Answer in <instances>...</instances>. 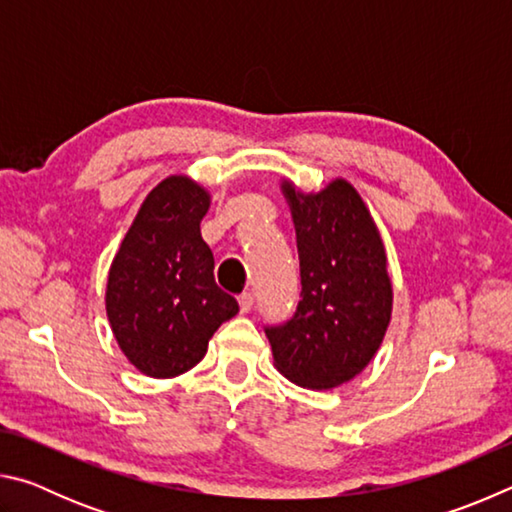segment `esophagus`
Masks as SVG:
<instances>
[{
  "mask_svg": "<svg viewBox=\"0 0 512 512\" xmlns=\"http://www.w3.org/2000/svg\"><path fill=\"white\" fill-rule=\"evenodd\" d=\"M253 305H255L253 293H241V296H239V309H241V314H248V311L253 309Z\"/></svg>",
  "mask_w": 512,
  "mask_h": 512,
  "instance_id": "34e87169",
  "label": "esophagus"
}]
</instances>
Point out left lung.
I'll return each mask as SVG.
<instances>
[{
  "label": "left lung",
  "instance_id": "8db88e82",
  "mask_svg": "<svg viewBox=\"0 0 512 512\" xmlns=\"http://www.w3.org/2000/svg\"><path fill=\"white\" fill-rule=\"evenodd\" d=\"M296 225L302 300L287 325L266 327L275 368L293 384L329 391L359 375L393 311L386 248L357 189L334 178L320 192L282 180Z\"/></svg>",
  "mask_w": 512,
  "mask_h": 512
}]
</instances>
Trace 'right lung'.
Returning <instances> with one entry per match:
<instances>
[{"label":"right lung","instance_id":"add662e5","mask_svg":"<svg viewBox=\"0 0 512 512\" xmlns=\"http://www.w3.org/2000/svg\"><path fill=\"white\" fill-rule=\"evenodd\" d=\"M210 192L183 173L144 198L112 259L106 314L119 350L153 379H171L205 357L221 323L239 311L214 282V255L201 237Z\"/></svg>","mask_w":512,"mask_h":512}]
</instances>
